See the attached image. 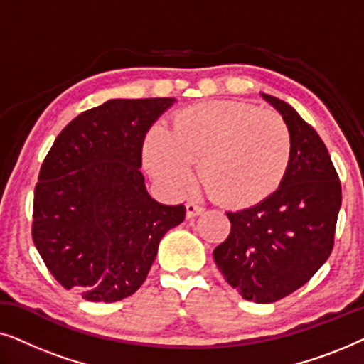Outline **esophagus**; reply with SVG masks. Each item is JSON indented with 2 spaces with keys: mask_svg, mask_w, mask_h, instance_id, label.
<instances>
[{
  "mask_svg": "<svg viewBox=\"0 0 364 364\" xmlns=\"http://www.w3.org/2000/svg\"><path fill=\"white\" fill-rule=\"evenodd\" d=\"M186 208H187V217L188 218H193V217L200 215V213L203 212V207H200L197 202H193V200H188L186 203Z\"/></svg>",
  "mask_w": 364,
  "mask_h": 364,
  "instance_id": "34e87169",
  "label": "esophagus"
}]
</instances>
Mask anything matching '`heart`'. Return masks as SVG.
Listing matches in <instances>:
<instances>
[{
  "label": "heart",
  "mask_w": 364,
  "mask_h": 364,
  "mask_svg": "<svg viewBox=\"0 0 364 364\" xmlns=\"http://www.w3.org/2000/svg\"><path fill=\"white\" fill-rule=\"evenodd\" d=\"M293 152L287 122L272 111L237 101H208L178 111L171 131L152 127L144 162L172 193L192 183L200 162L205 191L223 205L245 208L273 196L285 181Z\"/></svg>",
  "instance_id": "heart-1"
}]
</instances>
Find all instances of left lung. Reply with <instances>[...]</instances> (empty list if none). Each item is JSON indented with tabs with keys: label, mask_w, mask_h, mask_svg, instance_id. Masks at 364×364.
Returning <instances> with one entry per match:
<instances>
[{
	"label": "left lung",
	"mask_w": 364,
	"mask_h": 364,
	"mask_svg": "<svg viewBox=\"0 0 364 364\" xmlns=\"http://www.w3.org/2000/svg\"><path fill=\"white\" fill-rule=\"evenodd\" d=\"M262 97L290 129V167L273 196L227 212L230 235L213 250V260L245 300L273 303L305 285L330 257L341 183L315 129L290 104L263 92Z\"/></svg>",
	"instance_id": "obj_1"
}]
</instances>
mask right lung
<instances>
[{"instance_id":"add662e5","label":"right lung","mask_w":364,"mask_h":364,"mask_svg":"<svg viewBox=\"0 0 364 364\" xmlns=\"http://www.w3.org/2000/svg\"><path fill=\"white\" fill-rule=\"evenodd\" d=\"M173 97L111 99L73 119L34 188L33 242L53 277L87 301L112 303L146 282L183 205L149 196L142 144Z\"/></svg>"}]
</instances>
